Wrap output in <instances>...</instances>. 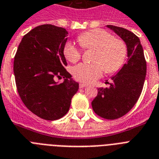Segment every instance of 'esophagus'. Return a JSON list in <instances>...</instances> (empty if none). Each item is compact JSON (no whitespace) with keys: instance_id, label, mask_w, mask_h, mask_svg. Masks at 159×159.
<instances>
[{"instance_id":"34e87169","label":"esophagus","mask_w":159,"mask_h":159,"mask_svg":"<svg viewBox=\"0 0 159 159\" xmlns=\"http://www.w3.org/2000/svg\"><path fill=\"white\" fill-rule=\"evenodd\" d=\"M87 86H88V85H87V84H86V83H80L79 84L80 88H84V87H86Z\"/></svg>"}]
</instances>
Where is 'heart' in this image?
I'll return each mask as SVG.
<instances>
[{"label": "heart", "mask_w": 159, "mask_h": 159, "mask_svg": "<svg viewBox=\"0 0 159 159\" xmlns=\"http://www.w3.org/2000/svg\"><path fill=\"white\" fill-rule=\"evenodd\" d=\"M78 42L85 49L96 50L94 64H77L73 69V77L80 82L91 83L104 73H114L122 68L126 57V47L120 40L106 31L94 29L78 37ZM64 56L68 61L75 63L81 58L80 50L73 42H68L64 48Z\"/></svg>", "instance_id": "b5f03b06"}]
</instances>
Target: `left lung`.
<instances>
[{"instance_id":"obj_1","label":"left lung","mask_w":159,"mask_h":159,"mask_svg":"<svg viewBox=\"0 0 159 159\" xmlns=\"http://www.w3.org/2000/svg\"><path fill=\"white\" fill-rule=\"evenodd\" d=\"M125 42L127 60L111 77L109 88H98L97 96L91 102L97 115L105 119H117L128 113L140 97L145 76L146 61L139 37L123 28L107 25Z\"/></svg>"}]
</instances>
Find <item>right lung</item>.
Returning a JSON list of instances; mask_svg holds the SVG:
<instances>
[{"label":"right lung","mask_w":159,"mask_h":159,"mask_svg":"<svg viewBox=\"0 0 159 159\" xmlns=\"http://www.w3.org/2000/svg\"><path fill=\"white\" fill-rule=\"evenodd\" d=\"M68 31L51 24L32 29L17 50L14 73L19 95L25 106L41 118L57 120L69 110L79 88L64 66V48ZM56 77L64 78L59 84Z\"/></svg>","instance_id":"1"}]
</instances>
